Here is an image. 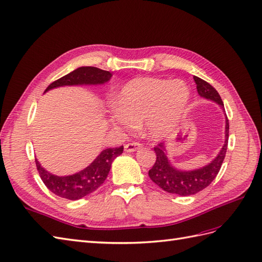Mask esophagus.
<instances>
[{
  "label": "esophagus",
  "mask_w": 262,
  "mask_h": 262,
  "mask_svg": "<svg viewBox=\"0 0 262 262\" xmlns=\"http://www.w3.org/2000/svg\"><path fill=\"white\" fill-rule=\"evenodd\" d=\"M140 145L139 143H129V144H126L125 145V151L126 152H133V151H136L137 149H139L140 148Z\"/></svg>",
  "instance_id": "esophagus-1"
}]
</instances>
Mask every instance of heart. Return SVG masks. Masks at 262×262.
Wrapping results in <instances>:
<instances>
[{"instance_id":"1","label":"heart","mask_w":262,"mask_h":262,"mask_svg":"<svg viewBox=\"0 0 262 262\" xmlns=\"http://www.w3.org/2000/svg\"><path fill=\"white\" fill-rule=\"evenodd\" d=\"M190 93L182 80L136 77L127 82L113 100L112 126L133 130L144 122L150 138L162 139L183 122Z\"/></svg>"}]
</instances>
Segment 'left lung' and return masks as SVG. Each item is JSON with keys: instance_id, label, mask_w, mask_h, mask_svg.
<instances>
[{"instance_id": "8db88e82", "label": "left lung", "mask_w": 262, "mask_h": 262, "mask_svg": "<svg viewBox=\"0 0 262 262\" xmlns=\"http://www.w3.org/2000/svg\"><path fill=\"white\" fill-rule=\"evenodd\" d=\"M193 80L197 85V92L200 97L206 98L208 100H212L220 106V108L225 113L224 103L218 92L213 87L205 82L197 76H193ZM226 118V127H225V144L221 147L218 155L214 157L210 163L200 167L197 169L185 170L177 168L173 166L168 158V151H167L165 144H159L156 146L154 150L156 152V162L154 164L152 168L148 171L149 178L155 183L158 187L164 189L167 192L176 193L179 196H190L193 193H197L200 190L205 189L206 187L211 184L212 180L216 178L218 172L221 168L227 147H228V138H229V122H228L227 115Z\"/></svg>"}]
</instances>
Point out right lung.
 <instances>
[{
	"label": "right lung",
	"mask_w": 262,
	"mask_h": 262,
	"mask_svg": "<svg viewBox=\"0 0 262 262\" xmlns=\"http://www.w3.org/2000/svg\"><path fill=\"white\" fill-rule=\"evenodd\" d=\"M112 73L93 66H82L52 83L44 93L63 86L103 85L112 78ZM124 147L106 148L89 166L69 176H57L46 170L35 159L37 170L45 186L56 196L69 200H78L95 191L108 176L112 163L123 152Z\"/></svg>",
	"instance_id": "right-lung-1"
}]
</instances>
